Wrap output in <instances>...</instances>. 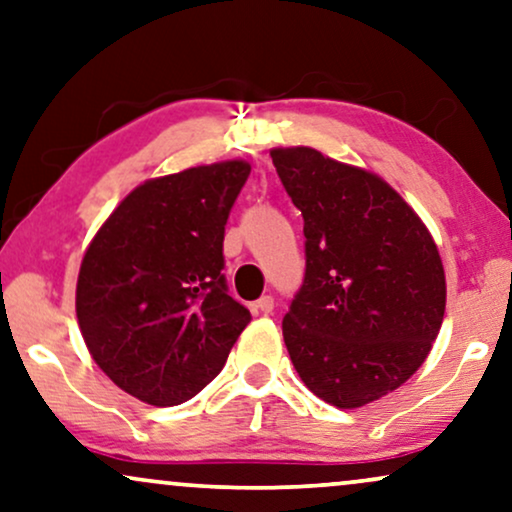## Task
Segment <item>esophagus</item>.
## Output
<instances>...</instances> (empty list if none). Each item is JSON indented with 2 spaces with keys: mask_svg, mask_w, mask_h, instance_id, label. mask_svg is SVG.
Segmentation results:
<instances>
[{
  "mask_svg": "<svg viewBox=\"0 0 512 512\" xmlns=\"http://www.w3.org/2000/svg\"><path fill=\"white\" fill-rule=\"evenodd\" d=\"M254 310H256V313H263V315L272 313V310H275V298H272V296H261L254 303Z\"/></svg>",
  "mask_w": 512,
  "mask_h": 512,
  "instance_id": "obj_1",
  "label": "esophagus"
}]
</instances>
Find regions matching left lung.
I'll return each mask as SVG.
<instances>
[{
	"mask_svg": "<svg viewBox=\"0 0 512 512\" xmlns=\"http://www.w3.org/2000/svg\"><path fill=\"white\" fill-rule=\"evenodd\" d=\"M270 157L303 216L305 280L282 320L294 369L338 409L381 400L440 334L447 282L433 235L367 169L305 145Z\"/></svg>",
	"mask_w": 512,
	"mask_h": 512,
	"instance_id": "8db88e82",
	"label": "left lung"
}]
</instances>
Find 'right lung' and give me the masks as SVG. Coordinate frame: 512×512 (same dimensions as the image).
<instances>
[{
  "label": "right lung",
  "mask_w": 512,
  "mask_h": 512,
  "mask_svg": "<svg viewBox=\"0 0 512 512\" xmlns=\"http://www.w3.org/2000/svg\"><path fill=\"white\" fill-rule=\"evenodd\" d=\"M249 171L225 159L150 178L84 251L75 308L86 348L152 407L188 402L214 381L251 322L221 275L225 223Z\"/></svg>",
  "instance_id": "add662e5"
}]
</instances>
